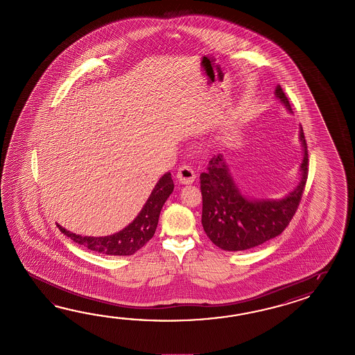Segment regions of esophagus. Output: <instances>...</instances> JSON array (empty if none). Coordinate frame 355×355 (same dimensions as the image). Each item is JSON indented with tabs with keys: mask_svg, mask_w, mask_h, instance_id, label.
<instances>
[{
	"mask_svg": "<svg viewBox=\"0 0 355 355\" xmlns=\"http://www.w3.org/2000/svg\"><path fill=\"white\" fill-rule=\"evenodd\" d=\"M176 178H178L180 184L189 185V184H193L196 181V176L194 170L191 167L181 166L179 171H178V174H176Z\"/></svg>",
	"mask_w": 355,
	"mask_h": 355,
	"instance_id": "obj_1",
	"label": "esophagus"
}]
</instances>
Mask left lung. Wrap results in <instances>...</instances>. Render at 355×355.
<instances>
[{
    "mask_svg": "<svg viewBox=\"0 0 355 355\" xmlns=\"http://www.w3.org/2000/svg\"><path fill=\"white\" fill-rule=\"evenodd\" d=\"M275 98L292 107L279 85ZM303 159L300 165V182L279 199H255L242 194L222 153L209 161L208 171L200 175L203 196L202 225L204 232L216 246L226 251L252 249L282 234L293 218L309 175L307 144L300 127Z\"/></svg>",
    "mask_w": 355,
    "mask_h": 355,
    "instance_id": "obj_1",
    "label": "left lung"
}]
</instances>
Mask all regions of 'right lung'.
<instances>
[{
    "label": "right lung",
    "instance_id": "obj_1",
    "mask_svg": "<svg viewBox=\"0 0 355 355\" xmlns=\"http://www.w3.org/2000/svg\"><path fill=\"white\" fill-rule=\"evenodd\" d=\"M173 190L174 181L171 179V174L166 173L157 181L147 202L144 203V208L138 213L136 218L116 234L101 237L81 236L69 232L58 223L57 226L60 228V232L66 234L72 241L77 242L78 245H83L85 248L92 251L114 257L133 255L153 237L159 223L161 209L167 198L173 193Z\"/></svg>",
    "mask_w": 355,
    "mask_h": 355
}]
</instances>
